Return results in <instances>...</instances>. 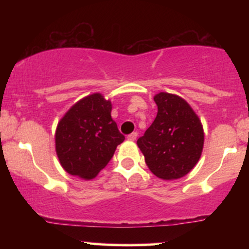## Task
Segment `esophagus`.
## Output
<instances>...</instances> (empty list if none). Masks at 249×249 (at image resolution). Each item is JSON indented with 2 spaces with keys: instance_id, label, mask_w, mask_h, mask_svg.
Instances as JSON below:
<instances>
[{
  "instance_id": "1",
  "label": "esophagus",
  "mask_w": 249,
  "mask_h": 249,
  "mask_svg": "<svg viewBox=\"0 0 249 249\" xmlns=\"http://www.w3.org/2000/svg\"><path fill=\"white\" fill-rule=\"evenodd\" d=\"M137 136H138V134H137V132H132V133H130L127 136V141H131V142H133V141H136L137 139Z\"/></svg>"
}]
</instances>
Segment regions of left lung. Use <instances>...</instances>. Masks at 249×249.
<instances>
[{
	"label": "left lung",
	"instance_id": "left-lung-1",
	"mask_svg": "<svg viewBox=\"0 0 249 249\" xmlns=\"http://www.w3.org/2000/svg\"><path fill=\"white\" fill-rule=\"evenodd\" d=\"M158 113L137 145L154 176L179 179L196 166L204 147L199 117L181 97L167 92L154 96Z\"/></svg>",
	"mask_w": 249,
	"mask_h": 249
}]
</instances>
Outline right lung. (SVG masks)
<instances>
[{"label": "right lung", "mask_w": 249, "mask_h": 249, "mask_svg": "<svg viewBox=\"0 0 249 249\" xmlns=\"http://www.w3.org/2000/svg\"><path fill=\"white\" fill-rule=\"evenodd\" d=\"M111 110L110 101L102 93H92L72 105L58 122L56 153L62 167L71 176L95 178L124 142Z\"/></svg>", "instance_id": "right-lung-1"}]
</instances>
